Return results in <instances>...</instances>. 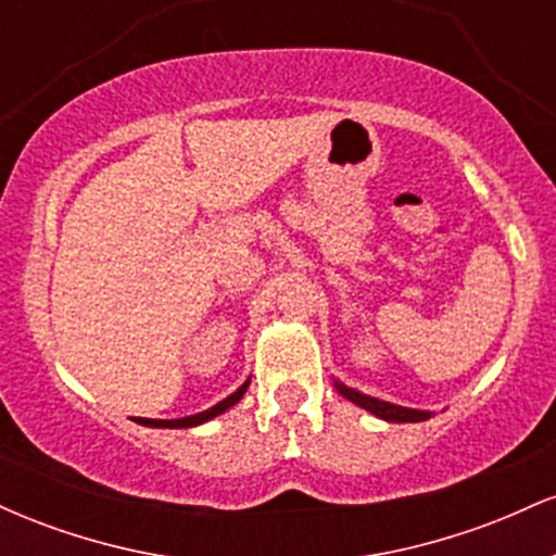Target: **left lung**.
Instances as JSON below:
<instances>
[{
    "mask_svg": "<svg viewBox=\"0 0 556 556\" xmlns=\"http://www.w3.org/2000/svg\"><path fill=\"white\" fill-rule=\"evenodd\" d=\"M337 389H340L342 397H348L350 402H355V405L363 407V410L374 413L376 418L389 420V424H418V420L431 418V413H426V410H410V407H400V405H392V402L368 397V394L355 392V389L344 387V384H340V381H337Z\"/></svg>",
    "mask_w": 556,
    "mask_h": 556,
    "instance_id": "8db88e82",
    "label": "left lung"
}]
</instances>
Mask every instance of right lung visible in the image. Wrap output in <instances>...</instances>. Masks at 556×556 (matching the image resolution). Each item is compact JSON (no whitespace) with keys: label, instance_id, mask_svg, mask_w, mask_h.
Here are the masks:
<instances>
[{"label":"right lung","instance_id":"1","mask_svg":"<svg viewBox=\"0 0 556 556\" xmlns=\"http://www.w3.org/2000/svg\"><path fill=\"white\" fill-rule=\"evenodd\" d=\"M248 384H251V381H245V384H242V387L238 389V392L229 394L227 400L216 402L214 407H208V410H203V413H195V416H188V418H175V420H156V418H136V420H138L140 426H151V429H190V426L206 424V420H212V418L219 416V413H225L227 407H232L235 402H240L242 394H245Z\"/></svg>","mask_w":556,"mask_h":556}]
</instances>
